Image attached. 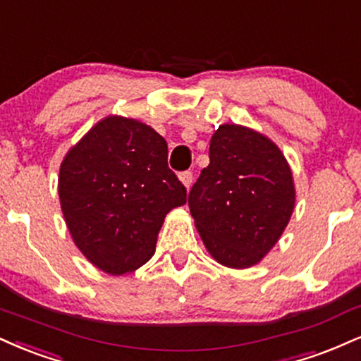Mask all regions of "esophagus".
Listing matches in <instances>:
<instances>
[{"label":"esophagus","mask_w":361,"mask_h":361,"mask_svg":"<svg viewBox=\"0 0 361 361\" xmlns=\"http://www.w3.org/2000/svg\"><path fill=\"white\" fill-rule=\"evenodd\" d=\"M180 181L185 185V188L188 190L193 183V173L192 171H183L180 173Z\"/></svg>","instance_id":"esophagus-1"}]
</instances>
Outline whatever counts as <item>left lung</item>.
Masks as SVG:
<instances>
[{
  "mask_svg": "<svg viewBox=\"0 0 361 361\" xmlns=\"http://www.w3.org/2000/svg\"><path fill=\"white\" fill-rule=\"evenodd\" d=\"M294 203L293 171L276 142L245 126H219L210 164L188 195L208 254L225 267L255 266L288 227Z\"/></svg>",
  "mask_w": 361,
  "mask_h": 361,
  "instance_id": "1",
  "label": "left lung"
}]
</instances>
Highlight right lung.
I'll list each match as a JSON object with an SVG mask.
<instances>
[{"mask_svg":"<svg viewBox=\"0 0 361 361\" xmlns=\"http://www.w3.org/2000/svg\"><path fill=\"white\" fill-rule=\"evenodd\" d=\"M68 232L90 264L111 276L153 257L159 228L186 190L168 168V145L137 119L107 116L68 149L59 175Z\"/></svg>","mask_w":361,"mask_h":361,"instance_id":"obj_1","label":"right lung"}]
</instances>
